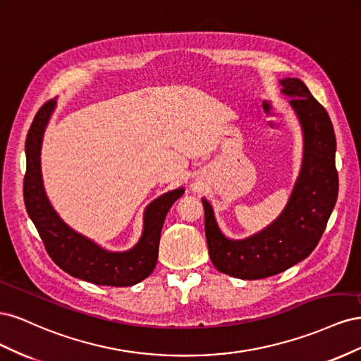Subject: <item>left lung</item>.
I'll return each mask as SVG.
<instances>
[{
  "mask_svg": "<svg viewBox=\"0 0 361 361\" xmlns=\"http://www.w3.org/2000/svg\"><path fill=\"white\" fill-rule=\"evenodd\" d=\"M281 93L302 130V161L290 197L281 214L260 232L245 239L226 236L211 203L204 207V233L214 267L243 280L276 276L307 257L325 231L338 192L336 135L325 108L298 78L280 80Z\"/></svg>",
  "mask_w": 361,
  "mask_h": 361,
  "instance_id": "left-lung-1",
  "label": "left lung"
}]
</instances>
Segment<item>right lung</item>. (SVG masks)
<instances>
[{
    "label": "right lung",
    "instance_id": "1",
    "mask_svg": "<svg viewBox=\"0 0 361 361\" xmlns=\"http://www.w3.org/2000/svg\"><path fill=\"white\" fill-rule=\"evenodd\" d=\"M56 106V99L43 105L32 120L27 135V173L24 179L27 212L35 223L48 255L64 272L99 286H134L147 279L155 269L164 220L185 190L180 187L169 191L146 206L143 232L138 243L126 251L105 250L73 231L52 207L42 178L40 152L43 134Z\"/></svg>",
    "mask_w": 361,
    "mask_h": 361
}]
</instances>
